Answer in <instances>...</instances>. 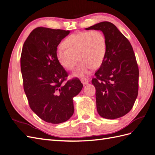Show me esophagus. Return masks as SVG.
<instances>
[{
    "label": "esophagus",
    "mask_w": 155,
    "mask_h": 155,
    "mask_svg": "<svg viewBox=\"0 0 155 155\" xmlns=\"http://www.w3.org/2000/svg\"><path fill=\"white\" fill-rule=\"evenodd\" d=\"M81 83H83V85H85V84H87V83H88V82H89V81H88V79H86V78H82V79H81Z\"/></svg>",
    "instance_id": "obj_1"
}]
</instances>
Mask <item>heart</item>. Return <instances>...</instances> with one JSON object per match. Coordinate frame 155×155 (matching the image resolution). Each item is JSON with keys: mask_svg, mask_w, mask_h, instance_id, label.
<instances>
[{"mask_svg": "<svg viewBox=\"0 0 155 155\" xmlns=\"http://www.w3.org/2000/svg\"><path fill=\"white\" fill-rule=\"evenodd\" d=\"M64 44L65 46L57 48L56 57L59 64L68 70H73L78 61H81L73 72L75 77L87 76L93 67L101 66L106 55V37L100 31L74 33L64 40Z\"/></svg>", "mask_w": 155, "mask_h": 155, "instance_id": "heart-1", "label": "heart"}]
</instances>
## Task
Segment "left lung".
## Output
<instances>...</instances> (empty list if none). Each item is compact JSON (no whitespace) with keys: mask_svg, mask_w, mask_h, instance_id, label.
Instances as JSON below:
<instances>
[{"mask_svg":"<svg viewBox=\"0 0 155 155\" xmlns=\"http://www.w3.org/2000/svg\"><path fill=\"white\" fill-rule=\"evenodd\" d=\"M102 31L106 53L92 83L96 89L98 114L115 119L132 110L138 94L139 69L128 40L114 24L103 21L85 28Z\"/></svg>","mask_w":155,"mask_h":155,"instance_id":"obj_1","label":"left lung"}]
</instances>
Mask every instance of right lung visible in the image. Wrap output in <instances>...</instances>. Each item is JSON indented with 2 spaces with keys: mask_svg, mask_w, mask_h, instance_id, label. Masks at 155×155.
Segmentation results:
<instances>
[{
  "mask_svg": "<svg viewBox=\"0 0 155 155\" xmlns=\"http://www.w3.org/2000/svg\"><path fill=\"white\" fill-rule=\"evenodd\" d=\"M70 31L37 27L23 44L21 55L23 88L31 110L47 123L58 124L72 116L73 98L83 88L78 78L65 84L68 73L59 64L57 46Z\"/></svg>",
  "mask_w": 155,
  "mask_h": 155,
  "instance_id": "obj_1",
  "label": "right lung"
}]
</instances>
